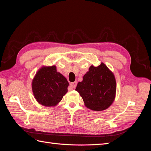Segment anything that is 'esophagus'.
Here are the masks:
<instances>
[{"instance_id":"34e87169","label":"esophagus","mask_w":151,"mask_h":151,"mask_svg":"<svg viewBox=\"0 0 151 151\" xmlns=\"http://www.w3.org/2000/svg\"><path fill=\"white\" fill-rule=\"evenodd\" d=\"M76 85H77V83H76V82H70V86L72 88H75L76 87Z\"/></svg>"}]
</instances>
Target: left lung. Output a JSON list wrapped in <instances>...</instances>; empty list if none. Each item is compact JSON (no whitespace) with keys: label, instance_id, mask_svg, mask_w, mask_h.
<instances>
[{"label":"left lung","instance_id":"1","mask_svg":"<svg viewBox=\"0 0 151 151\" xmlns=\"http://www.w3.org/2000/svg\"><path fill=\"white\" fill-rule=\"evenodd\" d=\"M77 91L86 106L94 111H102L113 102L116 82L114 74L103 63L98 67L91 65L89 71L78 83Z\"/></svg>","mask_w":151,"mask_h":151}]
</instances>
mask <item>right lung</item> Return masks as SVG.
<instances>
[{
  "label": "right lung",
  "instance_id": "add662e5",
  "mask_svg": "<svg viewBox=\"0 0 151 151\" xmlns=\"http://www.w3.org/2000/svg\"><path fill=\"white\" fill-rule=\"evenodd\" d=\"M69 83L58 73L56 66L42 67L32 81L34 97L40 104L54 106L60 102L67 91Z\"/></svg>",
  "mask_w": 151,
  "mask_h": 151
}]
</instances>
